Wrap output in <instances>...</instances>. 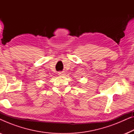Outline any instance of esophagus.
<instances>
[{
	"label": "esophagus",
	"instance_id": "34e87169",
	"mask_svg": "<svg viewBox=\"0 0 134 134\" xmlns=\"http://www.w3.org/2000/svg\"><path fill=\"white\" fill-rule=\"evenodd\" d=\"M58 74V76H64V74H65V73L63 72H59Z\"/></svg>",
	"mask_w": 134,
	"mask_h": 134
}]
</instances>
